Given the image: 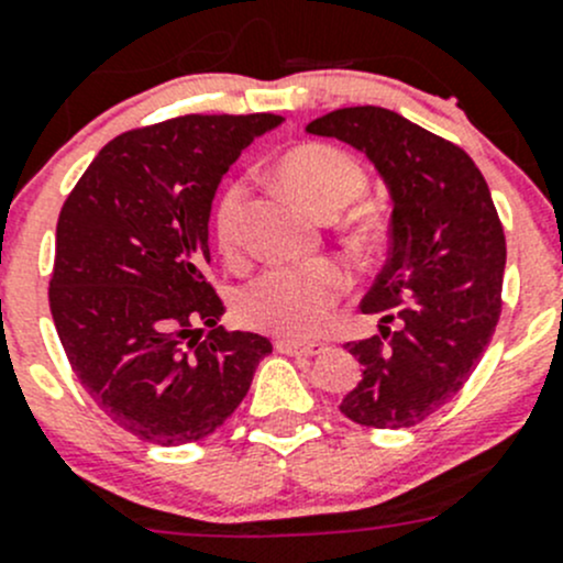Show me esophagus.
Masks as SVG:
<instances>
[{
  "instance_id": "1",
  "label": "esophagus",
  "mask_w": 563,
  "mask_h": 563,
  "mask_svg": "<svg viewBox=\"0 0 563 563\" xmlns=\"http://www.w3.org/2000/svg\"><path fill=\"white\" fill-rule=\"evenodd\" d=\"M275 349L280 351V354H288V356H316L321 354L327 345L323 343H316V340H277Z\"/></svg>"
}]
</instances>
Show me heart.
Listing matches in <instances>:
<instances>
[{
  "mask_svg": "<svg viewBox=\"0 0 563 563\" xmlns=\"http://www.w3.org/2000/svg\"><path fill=\"white\" fill-rule=\"evenodd\" d=\"M275 176L294 198L321 218L343 212L367 187V174L343 150L329 144H302L277 161ZM247 187L231 181L220 192L212 214L214 242L225 258H236L245 242ZM351 229L367 236L376 229L371 214H356ZM349 275L332 261L302 266H272L245 283L234 297V310L247 327L280 334H310L327 321L343 291Z\"/></svg>",
  "mask_w": 563,
  "mask_h": 563,
  "instance_id": "b5f03b06",
  "label": "heart"
}]
</instances>
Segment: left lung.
Here are the masks:
<instances>
[{"label": "left lung", "instance_id": "8db88e82", "mask_svg": "<svg viewBox=\"0 0 563 563\" xmlns=\"http://www.w3.org/2000/svg\"><path fill=\"white\" fill-rule=\"evenodd\" d=\"M305 130L362 152L391 198L389 258L360 305L378 334L345 345L365 371L340 411L411 428L468 382L501 316L507 240L490 187L460 146L387 108H338Z\"/></svg>", "mask_w": 563, "mask_h": 563}]
</instances>
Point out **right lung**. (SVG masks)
<instances>
[{"label":"right lung","instance_id":"1","mask_svg":"<svg viewBox=\"0 0 563 563\" xmlns=\"http://www.w3.org/2000/svg\"><path fill=\"white\" fill-rule=\"evenodd\" d=\"M283 117H187L117 135L67 196L48 302L92 400L157 446L207 439L247 395L272 343L225 332L207 280L220 179ZM210 332H206V327Z\"/></svg>","mask_w":563,"mask_h":563}]
</instances>
